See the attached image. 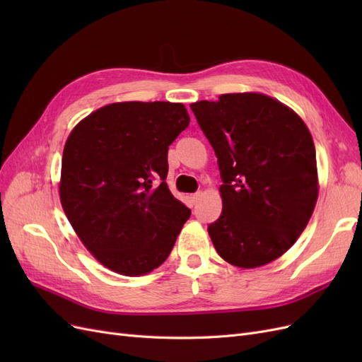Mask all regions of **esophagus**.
Returning <instances> with one entry per match:
<instances>
[{
    "label": "esophagus",
    "instance_id": "obj_1",
    "mask_svg": "<svg viewBox=\"0 0 362 362\" xmlns=\"http://www.w3.org/2000/svg\"><path fill=\"white\" fill-rule=\"evenodd\" d=\"M201 198H202V193H201V192H198V193H194V194L190 196V199H192V204H193V205L198 204Z\"/></svg>",
    "mask_w": 362,
    "mask_h": 362
}]
</instances>
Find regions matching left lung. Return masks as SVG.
<instances>
[{
	"mask_svg": "<svg viewBox=\"0 0 362 362\" xmlns=\"http://www.w3.org/2000/svg\"><path fill=\"white\" fill-rule=\"evenodd\" d=\"M216 152L221 217L208 226L226 262L257 269L275 261L308 225L319 196L313 136L302 117L258 92L190 104Z\"/></svg>",
	"mask_w": 362,
	"mask_h": 362,
	"instance_id": "8db88e82",
	"label": "left lung"
}]
</instances>
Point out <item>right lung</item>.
I'll return each instance as SVG.
<instances>
[{
	"label": "right lung",
	"instance_id": "1",
	"mask_svg": "<svg viewBox=\"0 0 362 362\" xmlns=\"http://www.w3.org/2000/svg\"><path fill=\"white\" fill-rule=\"evenodd\" d=\"M189 122L180 103H113L81 119L64 144L63 211L86 249L119 275L160 267L190 217L164 181L169 145Z\"/></svg>",
	"mask_w": 362,
	"mask_h": 362
}]
</instances>
